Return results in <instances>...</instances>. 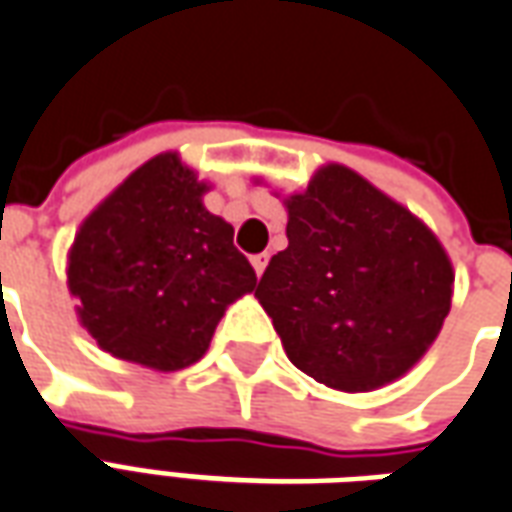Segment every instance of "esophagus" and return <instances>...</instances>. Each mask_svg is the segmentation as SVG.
I'll return each instance as SVG.
<instances>
[{"label":"esophagus","mask_w":512,"mask_h":512,"mask_svg":"<svg viewBox=\"0 0 512 512\" xmlns=\"http://www.w3.org/2000/svg\"><path fill=\"white\" fill-rule=\"evenodd\" d=\"M267 261H270V253H256V256H251V264L253 270H256V275H261V272L267 270Z\"/></svg>","instance_id":"1"}]
</instances>
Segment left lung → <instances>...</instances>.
I'll list each match as a JSON object with an SVG mask.
<instances>
[{
  "label": "left lung",
  "mask_w": 512,
  "mask_h": 512,
  "mask_svg": "<svg viewBox=\"0 0 512 512\" xmlns=\"http://www.w3.org/2000/svg\"><path fill=\"white\" fill-rule=\"evenodd\" d=\"M286 210L289 248L272 256L256 297L289 360L343 393L404 376L450 313L445 248L346 166H324Z\"/></svg>",
  "instance_id": "obj_1"
}]
</instances>
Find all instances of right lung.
<instances>
[{
  "label": "right lung",
  "instance_id": "obj_1",
  "mask_svg": "<svg viewBox=\"0 0 512 512\" xmlns=\"http://www.w3.org/2000/svg\"><path fill=\"white\" fill-rule=\"evenodd\" d=\"M207 185L158 155L92 212L70 248L78 316L119 360L179 371L207 352L226 305L256 289L234 229L204 210Z\"/></svg>",
  "mask_w": 512,
  "mask_h": 512
}]
</instances>
